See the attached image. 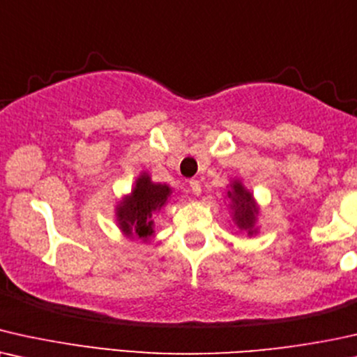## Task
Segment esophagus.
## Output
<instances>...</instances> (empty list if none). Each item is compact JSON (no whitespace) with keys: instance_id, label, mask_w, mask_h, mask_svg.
<instances>
[{"instance_id":"obj_1","label":"esophagus","mask_w":357,"mask_h":357,"mask_svg":"<svg viewBox=\"0 0 357 357\" xmlns=\"http://www.w3.org/2000/svg\"><path fill=\"white\" fill-rule=\"evenodd\" d=\"M189 189H191V192L196 194V196H199V194L202 192L201 183H199L197 179H191V181H189Z\"/></svg>"}]
</instances>
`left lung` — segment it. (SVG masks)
Returning <instances> with one entry per match:
<instances>
[{"label": "left lung", "mask_w": 357, "mask_h": 357, "mask_svg": "<svg viewBox=\"0 0 357 357\" xmlns=\"http://www.w3.org/2000/svg\"><path fill=\"white\" fill-rule=\"evenodd\" d=\"M227 197L231 202V211H234V220L240 230L248 231V235L256 234V217H258V207L253 199V194L246 191L240 181H234L230 184V191H227Z\"/></svg>", "instance_id": "obj_1"}]
</instances>
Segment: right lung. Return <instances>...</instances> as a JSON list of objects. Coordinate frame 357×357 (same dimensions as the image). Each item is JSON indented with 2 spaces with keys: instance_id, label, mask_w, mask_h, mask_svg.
Wrapping results in <instances>:
<instances>
[{
  "instance_id": "1",
  "label": "right lung",
  "mask_w": 357,
  "mask_h": 357,
  "mask_svg": "<svg viewBox=\"0 0 357 357\" xmlns=\"http://www.w3.org/2000/svg\"><path fill=\"white\" fill-rule=\"evenodd\" d=\"M171 188L166 184L151 183L150 176L142 173L135 188L116 207V217L122 234L130 238L149 241L153 236V212L160 211L168 202Z\"/></svg>"
}]
</instances>
